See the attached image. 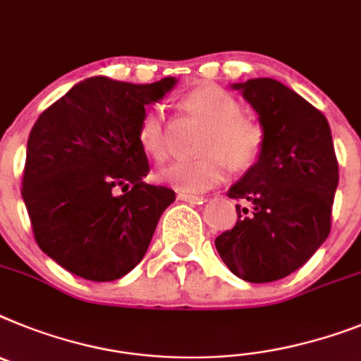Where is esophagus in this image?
Listing matches in <instances>:
<instances>
[{
    "label": "esophagus",
    "instance_id": "esophagus-1",
    "mask_svg": "<svg viewBox=\"0 0 361 361\" xmlns=\"http://www.w3.org/2000/svg\"><path fill=\"white\" fill-rule=\"evenodd\" d=\"M177 197H178V201L192 202V204H202V202L206 201L202 195H193V193H186V192H180Z\"/></svg>",
    "mask_w": 361,
    "mask_h": 361
}]
</instances>
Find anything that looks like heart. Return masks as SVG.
Wrapping results in <instances>:
<instances>
[{
  "label": "heart",
  "mask_w": 361,
  "mask_h": 361,
  "mask_svg": "<svg viewBox=\"0 0 361 361\" xmlns=\"http://www.w3.org/2000/svg\"><path fill=\"white\" fill-rule=\"evenodd\" d=\"M188 115L204 124L193 159H178L160 169L159 178L183 192H206L223 183L226 162L233 169H248L259 160L264 147L263 126L243 115L235 94L215 84H202L180 98ZM138 142L147 155L164 160L168 155V126L159 106H149L138 122Z\"/></svg>",
  "instance_id": "heart-1"
}]
</instances>
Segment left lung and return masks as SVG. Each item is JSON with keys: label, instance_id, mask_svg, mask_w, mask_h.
Instances as JSON below:
<instances>
[{"label": "left lung", "instance_id": "obj_1", "mask_svg": "<svg viewBox=\"0 0 361 361\" xmlns=\"http://www.w3.org/2000/svg\"><path fill=\"white\" fill-rule=\"evenodd\" d=\"M264 129L259 160L228 192L237 223L215 239L237 277L270 283L301 269L331 233L338 159L322 111L272 78L233 84Z\"/></svg>", "mask_w": 361, "mask_h": 361}]
</instances>
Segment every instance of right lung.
<instances>
[{"mask_svg": "<svg viewBox=\"0 0 361 361\" xmlns=\"http://www.w3.org/2000/svg\"><path fill=\"white\" fill-rule=\"evenodd\" d=\"M175 82L92 76L30 129L21 195L38 246L71 274L115 281L142 261L175 192L144 183L149 164L138 122Z\"/></svg>", "mask_w": 361, "mask_h": 361, "instance_id": "1", "label": "right lung"}]
</instances>
